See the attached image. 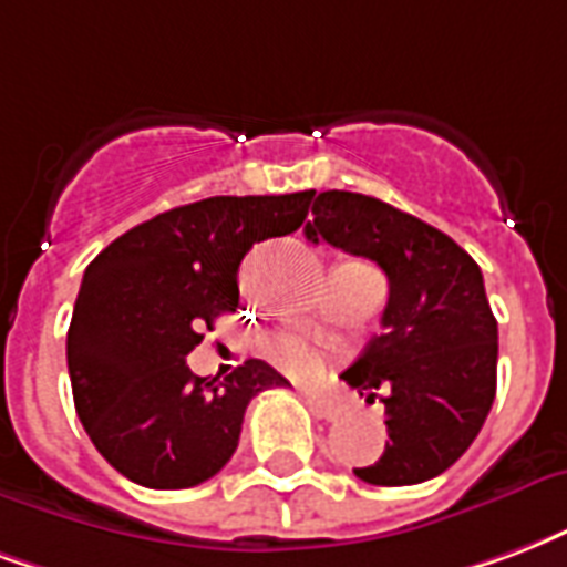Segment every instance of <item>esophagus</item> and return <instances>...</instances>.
Segmentation results:
<instances>
[{"label": "esophagus", "instance_id": "34e87169", "mask_svg": "<svg viewBox=\"0 0 567 567\" xmlns=\"http://www.w3.org/2000/svg\"><path fill=\"white\" fill-rule=\"evenodd\" d=\"M306 402H309L312 414H316V417H321V421H339V417L346 414L342 402L327 400V396H318V393H309V396H306Z\"/></svg>", "mask_w": 567, "mask_h": 567}]
</instances>
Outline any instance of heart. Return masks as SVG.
Returning <instances> with one entry per match:
<instances>
[{
	"mask_svg": "<svg viewBox=\"0 0 567 567\" xmlns=\"http://www.w3.org/2000/svg\"><path fill=\"white\" fill-rule=\"evenodd\" d=\"M267 358L295 379H316L324 369V354L312 339L300 333H276L267 342Z\"/></svg>",
	"mask_w": 567,
	"mask_h": 567,
	"instance_id": "b5f03b06",
	"label": "heart"
}]
</instances>
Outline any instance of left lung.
<instances>
[{"mask_svg": "<svg viewBox=\"0 0 567 567\" xmlns=\"http://www.w3.org/2000/svg\"><path fill=\"white\" fill-rule=\"evenodd\" d=\"M303 234L375 261L390 282L384 330L342 372L388 417L384 454L354 475L375 486L442 475L496 400L498 324L481 267L439 228L358 192H321Z\"/></svg>", "mask_w": 567, "mask_h": 567, "instance_id": "8db88e82", "label": "left lung"}]
</instances>
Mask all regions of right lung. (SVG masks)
I'll return each mask as SVG.
<instances>
[{"label": "right lung", "mask_w": 567, "mask_h": 567, "mask_svg": "<svg viewBox=\"0 0 567 567\" xmlns=\"http://www.w3.org/2000/svg\"><path fill=\"white\" fill-rule=\"evenodd\" d=\"M316 192L219 195L125 230L86 267L69 327L74 409L99 454L150 489H186L221 472L251 396L288 381L246 360L198 379L186 354L240 303L237 270L255 243L295 234Z\"/></svg>", "instance_id": "obj_1"}]
</instances>
